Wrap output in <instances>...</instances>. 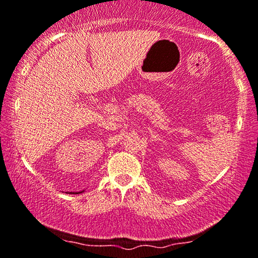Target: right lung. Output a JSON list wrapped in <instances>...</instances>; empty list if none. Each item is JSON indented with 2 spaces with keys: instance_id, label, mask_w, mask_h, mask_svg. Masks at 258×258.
<instances>
[{
  "instance_id": "1",
  "label": "right lung",
  "mask_w": 258,
  "mask_h": 258,
  "mask_svg": "<svg viewBox=\"0 0 258 258\" xmlns=\"http://www.w3.org/2000/svg\"><path fill=\"white\" fill-rule=\"evenodd\" d=\"M68 194H79V192H68Z\"/></svg>"
}]
</instances>
